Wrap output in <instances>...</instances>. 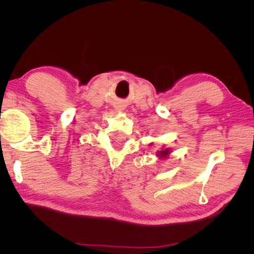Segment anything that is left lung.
Wrapping results in <instances>:
<instances>
[{"instance_id":"8db88e82","label":"left lung","mask_w":254,"mask_h":254,"mask_svg":"<svg viewBox=\"0 0 254 254\" xmlns=\"http://www.w3.org/2000/svg\"><path fill=\"white\" fill-rule=\"evenodd\" d=\"M171 152L172 150L170 148H162V150L157 151V157H159L160 159H166L170 156Z\"/></svg>"}]
</instances>
